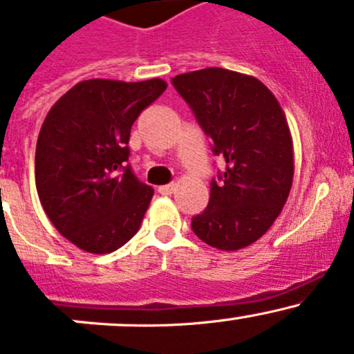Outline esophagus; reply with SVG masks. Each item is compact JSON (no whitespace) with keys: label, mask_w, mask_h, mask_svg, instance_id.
I'll return each instance as SVG.
<instances>
[{"label":"esophagus","mask_w":354,"mask_h":354,"mask_svg":"<svg viewBox=\"0 0 354 354\" xmlns=\"http://www.w3.org/2000/svg\"><path fill=\"white\" fill-rule=\"evenodd\" d=\"M174 188H176V185L167 183V185H162V187L157 188V192H159L160 195H171L174 192Z\"/></svg>","instance_id":"esophagus-1"}]
</instances>
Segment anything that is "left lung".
Segmentation results:
<instances>
[{
    "label": "left lung",
    "mask_w": 354,
    "mask_h": 354,
    "mask_svg": "<svg viewBox=\"0 0 354 354\" xmlns=\"http://www.w3.org/2000/svg\"><path fill=\"white\" fill-rule=\"evenodd\" d=\"M194 111L224 171L210 181L203 212L192 230L214 248H245L259 240L286 203L295 174L286 116L272 92L255 77L203 68L171 80Z\"/></svg>",
    "instance_id": "left-lung-1"
}]
</instances>
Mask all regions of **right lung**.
Returning <instances> with one entry per match:
<instances>
[{
	"mask_svg": "<svg viewBox=\"0 0 354 354\" xmlns=\"http://www.w3.org/2000/svg\"><path fill=\"white\" fill-rule=\"evenodd\" d=\"M166 82L92 78L46 116L35 147V187L56 230L91 253L123 246L140 227L154 188L128 164L131 124Z\"/></svg>",
	"mask_w": 354,
	"mask_h": 354,
	"instance_id": "obj_1",
	"label": "right lung"
}]
</instances>
